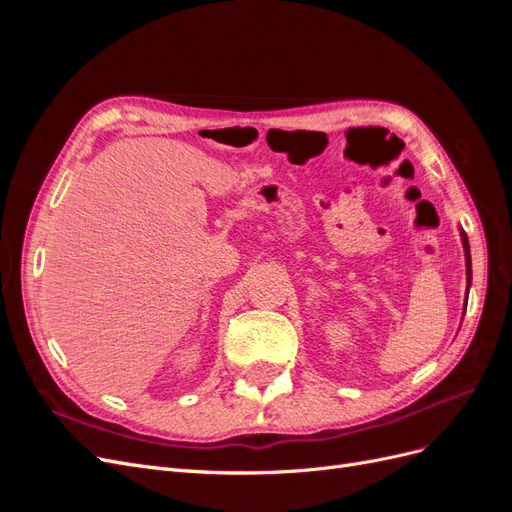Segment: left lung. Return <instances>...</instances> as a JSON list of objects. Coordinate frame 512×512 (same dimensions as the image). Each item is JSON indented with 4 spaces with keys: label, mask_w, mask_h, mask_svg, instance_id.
<instances>
[{
    "label": "left lung",
    "mask_w": 512,
    "mask_h": 512,
    "mask_svg": "<svg viewBox=\"0 0 512 512\" xmlns=\"http://www.w3.org/2000/svg\"><path fill=\"white\" fill-rule=\"evenodd\" d=\"M459 235H461V243H463V256H466V288L470 290L472 284V258H470V243H468V235L459 228ZM468 290H466V303H463V312H466V305H468Z\"/></svg>",
    "instance_id": "1"
}]
</instances>
